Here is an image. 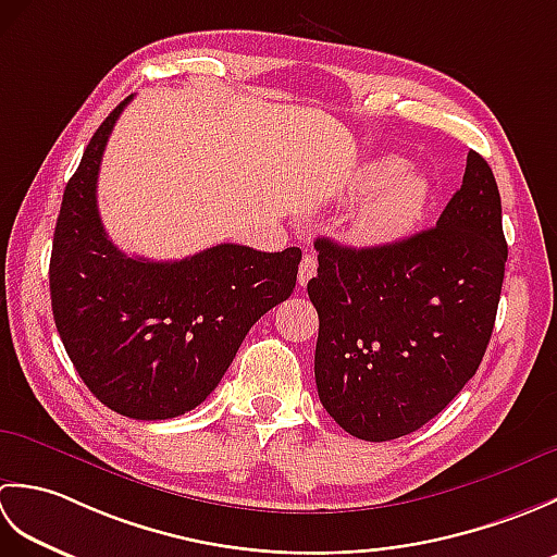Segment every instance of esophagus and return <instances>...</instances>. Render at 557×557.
I'll return each instance as SVG.
<instances>
[{"label": "esophagus", "instance_id": "1", "mask_svg": "<svg viewBox=\"0 0 557 557\" xmlns=\"http://www.w3.org/2000/svg\"><path fill=\"white\" fill-rule=\"evenodd\" d=\"M315 268H318V260H315V256L313 253H306L304 258H301V265H299V285L301 287H306L309 285V280L315 275Z\"/></svg>", "mask_w": 557, "mask_h": 557}]
</instances>
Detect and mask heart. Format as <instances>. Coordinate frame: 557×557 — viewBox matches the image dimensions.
Returning <instances> with one entry per match:
<instances>
[{
    "label": "heart",
    "instance_id": "obj_1",
    "mask_svg": "<svg viewBox=\"0 0 557 557\" xmlns=\"http://www.w3.org/2000/svg\"><path fill=\"white\" fill-rule=\"evenodd\" d=\"M354 191L371 194L351 220V239L363 246H385L405 239L419 227L429 208V182L397 160L366 164Z\"/></svg>",
    "mask_w": 557,
    "mask_h": 557
}]
</instances>
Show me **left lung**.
Wrapping results in <instances>:
<instances>
[{
	"label": "left lung",
	"instance_id": "8db88e82",
	"mask_svg": "<svg viewBox=\"0 0 557 557\" xmlns=\"http://www.w3.org/2000/svg\"><path fill=\"white\" fill-rule=\"evenodd\" d=\"M315 385L325 411L371 443L419 431L486 354L507 244L495 176L469 150L435 227L385 246L315 239Z\"/></svg>",
	"mask_w": 557,
	"mask_h": 557
}]
</instances>
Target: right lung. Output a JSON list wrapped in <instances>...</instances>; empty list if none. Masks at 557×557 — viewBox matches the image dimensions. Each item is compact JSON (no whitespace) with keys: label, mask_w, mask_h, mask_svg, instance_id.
<instances>
[{"label":"right lung","mask_w":557,"mask_h":557,"mask_svg":"<svg viewBox=\"0 0 557 557\" xmlns=\"http://www.w3.org/2000/svg\"><path fill=\"white\" fill-rule=\"evenodd\" d=\"M128 102L92 134L64 188L50 294L59 337L90 393L122 417L162 421L218 387L248 330L289 299L301 251L218 244L164 263L122 253L102 227L98 172Z\"/></svg>","instance_id":"add662e5"}]
</instances>
